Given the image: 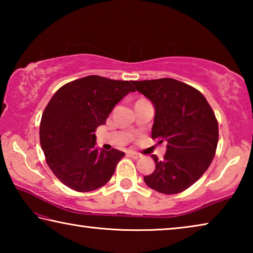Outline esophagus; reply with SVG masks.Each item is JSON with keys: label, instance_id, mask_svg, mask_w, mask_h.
Listing matches in <instances>:
<instances>
[{"label": "esophagus", "instance_id": "obj_1", "mask_svg": "<svg viewBox=\"0 0 253 253\" xmlns=\"http://www.w3.org/2000/svg\"><path fill=\"white\" fill-rule=\"evenodd\" d=\"M128 155H129L131 158H134V160H138V158L142 157V155H140L139 153H136L134 151H129L128 152Z\"/></svg>", "mask_w": 253, "mask_h": 253}]
</instances>
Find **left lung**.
Returning <instances> with one entry per match:
<instances>
[{
  "label": "left lung",
  "instance_id": "8db88e82",
  "mask_svg": "<svg viewBox=\"0 0 253 253\" xmlns=\"http://www.w3.org/2000/svg\"><path fill=\"white\" fill-rule=\"evenodd\" d=\"M131 84L155 108L152 138L168 143L164 160L152 155L155 170L144 181L160 193H181L202 176L215 155V115L202 93L181 81L162 78Z\"/></svg>",
  "mask_w": 253,
  "mask_h": 253
}]
</instances>
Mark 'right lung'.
Wrapping results in <instances>:
<instances>
[{"instance_id": "add662e5", "label": "right lung", "mask_w": 253, "mask_h": 253, "mask_svg": "<svg viewBox=\"0 0 253 253\" xmlns=\"http://www.w3.org/2000/svg\"><path fill=\"white\" fill-rule=\"evenodd\" d=\"M129 81L87 76L62 85L51 98L40 124L46 164L77 192L97 190L109 181L125 153L95 147V131L127 93Z\"/></svg>"}]
</instances>
